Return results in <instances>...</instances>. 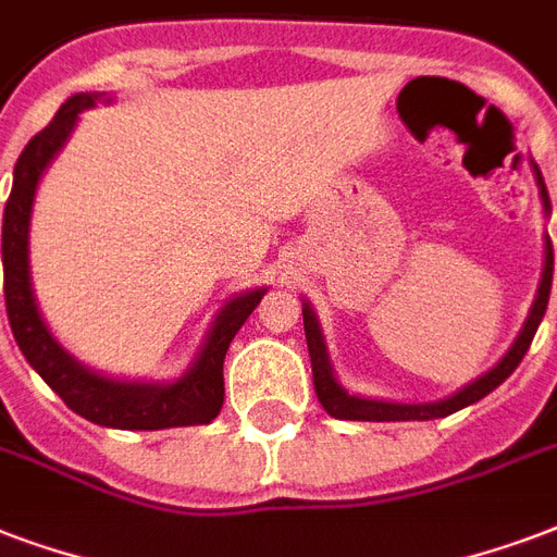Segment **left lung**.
Returning <instances> with one entry per match:
<instances>
[{"label": "left lung", "instance_id": "left-lung-1", "mask_svg": "<svg viewBox=\"0 0 557 557\" xmlns=\"http://www.w3.org/2000/svg\"><path fill=\"white\" fill-rule=\"evenodd\" d=\"M534 166V178H537V190H541L543 214H552L549 194H546V184H543V175ZM552 267H555V255H552V240L546 237V261H543V275L541 284H537V296H534L532 311L525 317L520 334L513 346L505 352L493 370H487L484 375H479L475 382H470L467 387H461L453 396H446L441 403H384V399H363V396H352L349 391H343L341 382L334 379L332 361H329V352H325L323 332H320V323H317V313L308 302H302V320H305V341H308V355H311V370H313V391H317V399L323 405L325 411L332 413L334 420H367V422H396V420H434V417H449V413L461 411L467 405L479 403L487 393L496 391L508 375L520 367L522 355L529 352V346L534 341V332L541 325L543 313H546V305H549V290H552Z\"/></svg>", "mask_w": 557, "mask_h": 557}]
</instances>
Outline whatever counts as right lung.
Masks as SVG:
<instances>
[{"mask_svg": "<svg viewBox=\"0 0 557 557\" xmlns=\"http://www.w3.org/2000/svg\"><path fill=\"white\" fill-rule=\"evenodd\" d=\"M104 94H75L70 96L52 123L37 132L23 154L16 158L14 187L5 202L2 216V267H5V308L8 323L25 361L35 367L52 391L64 399L70 411L78 417L108 425V429H175V425H205L223 408V361L228 343L240 325L249 320L255 305L267 294L263 287L232 296L216 313L211 332L205 337L202 349L196 355L194 367L170 384L152 382H123L94 373L90 367L78 363L64 346L46 329L44 317L37 311L32 273H28V223L35 205L37 184L52 158L64 149L66 137L73 135L78 114L94 108L96 99Z\"/></svg>", "mask_w": 557, "mask_h": 557, "instance_id": "obj_1", "label": "right lung"}]
</instances>
